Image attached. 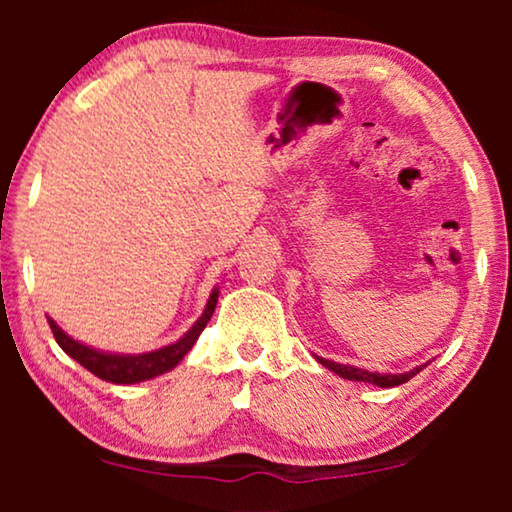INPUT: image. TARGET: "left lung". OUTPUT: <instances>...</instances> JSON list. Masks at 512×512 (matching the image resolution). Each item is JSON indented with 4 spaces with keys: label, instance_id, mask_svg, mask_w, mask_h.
I'll list each match as a JSON object with an SVG mask.
<instances>
[{
    "label": "left lung",
    "instance_id": "1",
    "mask_svg": "<svg viewBox=\"0 0 512 512\" xmlns=\"http://www.w3.org/2000/svg\"><path fill=\"white\" fill-rule=\"evenodd\" d=\"M321 366L333 370L335 375H340L342 380H352V382H370L375 384V387H398V384L408 382L415 377L419 370H424L429 363H422V366L408 370V373H370V370H363V368H354V366H342V363H335V361H328V359H321V356H314Z\"/></svg>",
    "mask_w": 512,
    "mask_h": 512
}]
</instances>
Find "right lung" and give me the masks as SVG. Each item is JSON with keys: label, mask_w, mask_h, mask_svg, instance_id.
<instances>
[{"label": "right lung", "mask_w": 512, "mask_h": 512, "mask_svg": "<svg viewBox=\"0 0 512 512\" xmlns=\"http://www.w3.org/2000/svg\"><path fill=\"white\" fill-rule=\"evenodd\" d=\"M216 300H219V286H214L212 293H209L205 312L200 314V319L195 321V324L188 328L177 342H172V345H165L160 349H153V352H144V354L102 352V349L88 347L83 345V342L74 340L72 335L62 331L51 317H48V324H51V331L55 335V340H58V345L62 347V352L72 356L76 363H81L83 368L100 377V380L114 382V384H137V382L151 380V377L163 375L174 366H179V361L191 352L195 340L200 338L202 331H205L207 321L212 319Z\"/></svg>", "instance_id": "obj_1"}]
</instances>
